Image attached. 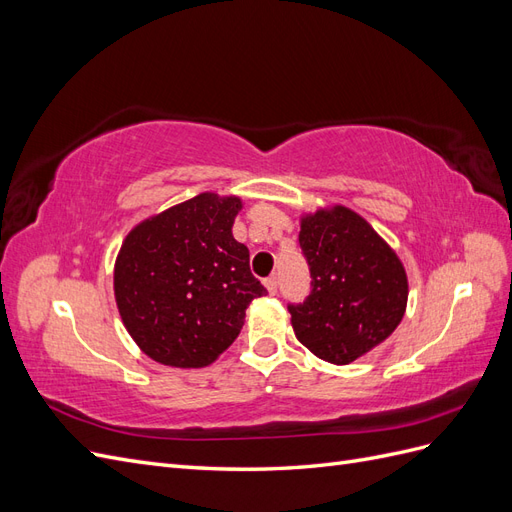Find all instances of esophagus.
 Returning <instances> with one entry per match:
<instances>
[{
	"instance_id": "obj_1",
	"label": "esophagus",
	"mask_w": 512,
	"mask_h": 512,
	"mask_svg": "<svg viewBox=\"0 0 512 512\" xmlns=\"http://www.w3.org/2000/svg\"><path fill=\"white\" fill-rule=\"evenodd\" d=\"M265 288L269 290V294H275V292H277V277H275V275L267 277V280H265Z\"/></svg>"
}]
</instances>
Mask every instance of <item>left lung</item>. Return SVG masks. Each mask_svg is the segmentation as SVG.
Segmentation results:
<instances>
[{
    "label": "left lung",
    "mask_w": 512,
    "mask_h": 512,
    "mask_svg": "<svg viewBox=\"0 0 512 512\" xmlns=\"http://www.w3.org/2000/svg\"><path fill=\"white\" fill-rule=\"evenodd\" d=\"M312 292L288 305L299 342L318 359L348 365L389 337L406 314L408 275L393 247L344 205L301 215Z\"/></svg>",
    "instance_id": "left-lung-1"
}]
</instances>
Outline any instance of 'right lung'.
<instances>
[{
    "label": "right lung",
    "instance_id": "right-lung-1",
    "mask_svg": "<svg viewBox=\"0 0 512 512\" xmlns=\"http://www.w3.org/2000/svg\"><path fill=\"white\" fill-rule=\"evenodd\" d=\"M239 196L203 192L136 224L115 260L123 327L149 359L211 365L237 339L245 309L265 294L250 250L232 237Z\"/></svg>",
    "mask_w": 512,
    "mask_h": 512
}]
</instances>
